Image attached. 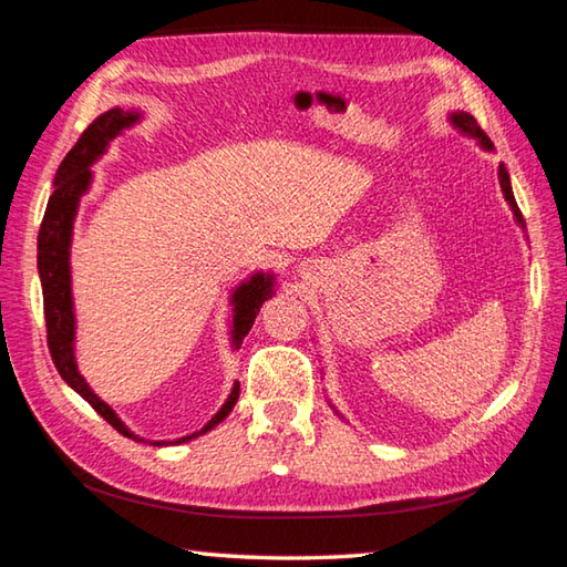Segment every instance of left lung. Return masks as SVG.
Listing matches in <instances>:
<instances>
[{"instance_id":"1","label":"left lung","mask_w":567,"mask_h":567,"mask_svg":"<svg viewBox=\"0 0 567 567\" xmlns=\"http://www.w3.org/2000/svg\"><path fill=\"white\" fill-rule=\"evenodd\" d=\"M451 121H454V126L458 128V131H463V133H468V136H473V138H478L481 141V146L483 148H493V143H491V138L486 136V133H483V128L478 126L476 123V118L471 116V113H451ZM498 181H501V188H503V195H506V200H508V205H511V210H513V215H516V220L523 225V228H526V223H523V215H520V210H518V203H516V198H513V190H511V178H508V171H506V166H498Z\"/></svg>"}]
</instances>
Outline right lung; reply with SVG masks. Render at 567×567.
<instances>
[{"instance_id":"right-lung-1","label":"right lung","mask_w":567,"mask_h":567,"mask_svg":"<svg viewBox=\"0 0 567 567\" xmlns=\"http://www.w3.org/2000/svg\"><path fill=\"white\" fill-rule=\"evenodd\" d=\"M138 121V111H123L111 109L91 123V126L81 133L74 148L66 153V158L61 161L54 178V193L47 203L44 220L39 228V243H37V265L41 277V292H44V319H47V344L51 359H54L56 372L61 379L84 396L91 406L96 409V414L104 416L109 424L123 436H131V431L121 424V419L113 414V409L101 401L94 391L89 389L84 377L79 374L76 359H74V305H71V272H69V245H71V228H74L79 198L86 193L91 183V163H94L101 153L106 151L109 141L116 138L123 128L133 126ZM267 297H272V275L257 272L248 282H243L233 295L235 315H233V342L240 344L243 337L250 332L257 312H260L262 302ZM240 396V384H235L230 396L220 406L208 424L200 431H195L190 436L178 439L176 444L190 441L195 436L210 431L215 424L230 414L235 401ZM141 441V439H138ZM168 444V441H156V446Z\"/></svg>"}]
</instances>
